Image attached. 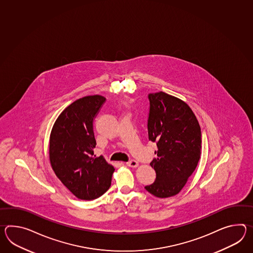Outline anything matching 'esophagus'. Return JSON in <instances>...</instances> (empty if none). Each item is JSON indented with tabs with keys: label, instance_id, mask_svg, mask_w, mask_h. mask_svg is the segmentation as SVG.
<instances>
[{
	"label": "esophagus",
	"instance_id": "esophagus-1",
	"mask_svg": "<svg viewBox=\"0 0 253 253\" xmlns=\"http://www.w3.org/2000/svg\"><path fill=\"white\" fill-rule=\"evenodd\" d=\"M126 164H127V166L132 167V168H136V167L139 166V163H138L137 161H135V160H131V161H129V162H128Z\"/></svg>",
	"mask_w": 253,
	"mask_h": 253
}]
</instances>
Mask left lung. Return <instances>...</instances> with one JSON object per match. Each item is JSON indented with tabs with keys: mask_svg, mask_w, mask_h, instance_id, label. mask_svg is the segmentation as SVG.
I'll use <instances>...</instances> for the list:
<instances>
[{
	"mask_svg": "<svg viewBox=\"0 0 253 253\" xmlns=\"http://www.w3.org/2000/svg\"><path fill=\"white\" fill-rule=\"evenodd\" d=\"M148 98V135L158 150L151 163L156 179L145 189L158 198H169L181 191L195 170L202 154V131L195 114L179 98L163 91Z\"/></svg>",
	"mask_w": 253,
	"mask_h": 253,
	"instance_id": "8db88e82",
	"label": "left lung"
}]
</instances>
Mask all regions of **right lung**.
<instances>
[{"instance_id":"add662e5","label":"right lung","mask_w":253,"mask_h":253,"mask_svg":"<svg viewBox=\"0 0 253 253\" xmlns=\"http://www.w3.org/2000/svg\"><path fill=\"white\" fill-rule=\"evenodd\" d=\"M105 101L103 96L90 95L73 101L59 115L51 129V168L62 184L81 200L99 198L112 182L113 165L93 152V121Z\"/></svg>"}]
</instances>
